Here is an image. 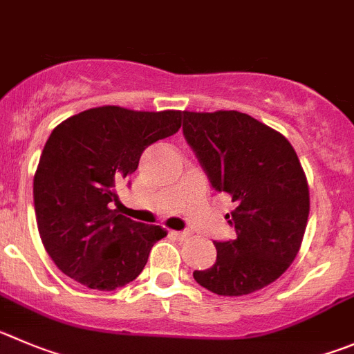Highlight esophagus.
Wrapping results in <instances>:
<instances>
[{"mask_svg": "<svg viewBox=\"0 0 354 354\" xmlns=\"http://www.w3.org/2000/svg\"><path fill=\"white\" fill-rule=\"evenodd\" d=\"M171 236L176 237V239H187V237L190 236V234H188V232H180V230H171Z\"/></svg>", "mask_w": 354, "mask_h": 354, "instance_id": "esophagus-1", "label": "esophagus"}]
</instances>
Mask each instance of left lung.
<instances>
[{"label": "left lung", "instance_id": "1", "mask_svg": "<svg viewBox=\"0 0 354 354\" xmlns=\"http://www.w3.org/2000/svg\"><path fill=\"white\" fill-rule=\"evenodd\" d=\"M183 134L211 185L236 203V239L214 243L216 262L194 279L223 297L266 288L292 266L307 227L309 185L295 150L281 132L236 110L183 111Z\"/></svg>", "mask_w": 354, "mask_h": 354}]
</instances>
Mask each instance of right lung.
<instances>
[{
	"instance_id": "right-lung-1",
	"label": "right lung",
	"mask_w": 354,
	"mask_h": 354,
	"mask_svg": "<svg viewBox=\"0 0 354 354\" xmlns=\"http://www.w3.org/2000/svg\"><path fill=\"white\" fill-rule=\"evenodd\" d=\"M180 110L99 106L52 131L32 181L41 243L55 266L80 285L111 292L134 281L167 232L111 209L117 187L138 169L145 148L176 134Z\"/></svg>"
}]
</instances>
